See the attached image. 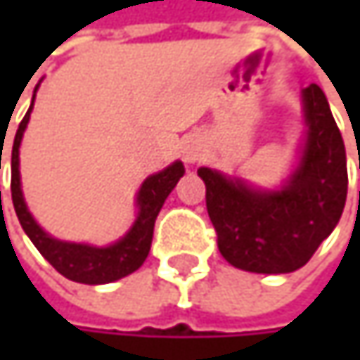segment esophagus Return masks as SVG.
<instances>
[{"mask_svg": "<svg viewBox=\"0 0 360 360\" xmlns=\"http://www.w3.org/2000/svg\"><path fill=\"white\" fill-rule=\"evenodd\" d=\"M202 154H204V148H202V143L198 139L185 141V146H183V158H185V162H198L202 158Z\"/></svg>", "mask_w": 360, "mask_h": 360, "instance_id": "34e87169", "label": "esophagus"}]
</instances>
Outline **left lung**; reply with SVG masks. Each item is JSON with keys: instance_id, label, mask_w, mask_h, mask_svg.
Returning a JSON list of instances; mask_svg holds the SVG:
<instances>
[{"instance_id": "8db88e82", "label": "left lung", "mask_w": 360, "mask_h": 360, "mask_svg": "<svg viewBox=\"0 0 360 360\" xmlns=\"http://www.w3.org/2000/svg\"><path fill=\"white\" fill-rule=\"evenodd\" d=\"M302 100L307 146L281 191H256L217 171H198L219 250L238 269L292 273L311 260L342 217L348 191L342 133L319 85H309Z\"/></svg>"}]
</instances>
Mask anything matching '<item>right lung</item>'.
Segmentation results:
<instances>
[{"instance_id": "1", "label": "right lung", "mask_w": 360, "mask_h": 360, "mask_svg": "<svg viewBox=\"0 0 360 360\" xmlns=\"http://www.w3.org/2000/svg\"><path fill=\"white\" fill-rule=\"evenodd\" d=\"M31 110H33V104H31L29 112L25 114V118L20 120L16 137H14V146H12V183H10L14 210H16V217H18L25 233L31 238V242L35 244L37 250L43 254V258L58 273L68 277L70 281L96 285V283H110V281H116L120 277L131 275L148 258V252H150V246H152V238H154L156 217H158L165 200L169 198V193L177 185V181L183 177V173H185L183 165L175 162L169 169H165L162 173H156V175H152V177L143 181V185H141V189L137 193L139 217H137L135 225L131 227V231L120 242L112 244L108 248H94V246H83V244L58 242V240L49 238L33 221L31 212L27 210L22 191H20L18 148H20L22 133L27 129Z\"/></svg>"}]
</instances>
